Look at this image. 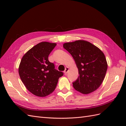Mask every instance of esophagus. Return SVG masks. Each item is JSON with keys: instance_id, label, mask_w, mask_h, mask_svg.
Instances as JSON below:
<instances>
[{"instance_id": "obj_1", "label": "esophagus", "mask_w": 126, "mask_h": 126, "mask_svg": "<svg viewBox=\"0 0 126 126\" xmlns=\"http://www.w3.org/2000/svg\"><path fill=\"white\" fill-rule=\"evenodd\" d=\"M68 71H69V68H68V67H66V68H65V70L64 71V73L65 75L67 74Z\"/></svg>"}]
</instances>
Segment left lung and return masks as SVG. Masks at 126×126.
Returning a JSON list of instances; mask_svg holds the SVG:
<instances>
[{"mask_svg": "<svg viewBox=\"0 0 126 126\" xmlns=\"http://www.w3.org/2000/svg\"><path fill=\"white\" fill-rule=\"evenodd\" d=\"M63 47L73 56L79 70V76L73 82L74 89L83 94L96 90L102 83L107 70L103 52L90 42L82 40L65 43Z\"/></svg>", "mask_w": 126, "mask_h": 126, "instance_id": "obj_1", "label": "left lung"}]
</instances>
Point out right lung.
Returning <instances> with one entry per match:
<instances>
[{
    "label": "right lung",
    "mask_w": 126,
    "mask_h": 126,
    "mask_svg": "<svg viewBox=\"0 0 126 126\" xmlns=\"http://www.w3.org/2000/svg\"><path fill=\"white\" fill-rule=\"evenodd\" d=\"M56 43L43 42L29 50L21 60L19 74L27 89L33 95L44 97L52 93L63 73L55 68L48 60Z\"/></svg>",
    "instance_id": "1"
}]
</instances>
